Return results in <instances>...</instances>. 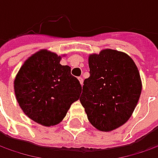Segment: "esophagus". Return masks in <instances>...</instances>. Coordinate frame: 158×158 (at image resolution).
I'll return each instance as SVG.
<instances>
[{
	"label": "esophagus",
	"mask_w": 158,
	"mask_h": 158,
	"mask_svg": "<svg viewBox=\"0 0 158 158\" xmlns=\"http://www.w3.org/2000/svg\"><path fill=\"white\" fill-rule=\"evenodd\" d=\"M79 82H80V84H81V85H83V80H84V79H83V78L79 77Z\"/></svg>",
	"instance_id": "esophagus-1"
}]
</instances>
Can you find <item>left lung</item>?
Here are the masks:
<instances>
[{
	"label": "left lung",
	"mask_w": 158,
	"mask_h": 158,
	"mask_svg": "<svg viewBox=\"0 0 158 158\" xmlns=\"http://www.w3.org/2000/svg\"><path fill=\"white\" fill-rule=\"evenodd\" d=\"M88 64L90 76L84 80L79 101L93 126L109 132L134 112L141 93L140 73L129 56L112 49L91 55Z\"/></svg>",
	"instance_id": "1"
}]
</instances>
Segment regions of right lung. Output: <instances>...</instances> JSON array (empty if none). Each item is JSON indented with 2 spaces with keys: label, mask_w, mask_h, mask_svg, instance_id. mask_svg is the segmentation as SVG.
<instances>
[{
  "label": "right lung",
  "mask_w": 158,
  "mask_h": 158,
  "mask_svg": "<svg viewBox=\"0 0 158 158\" xmlns=\"http://www.w3.org/2000/svg\"><path fill=\"white\" fill-rule=\"evenodd\" d=\"M60 60L55 53L38 52L25 61L14 82L23 111L45 127L60 123L82 89L71 68L61 65Z\"/></svg>",
  "instance_id": "add662e5"
}]
</instances>
